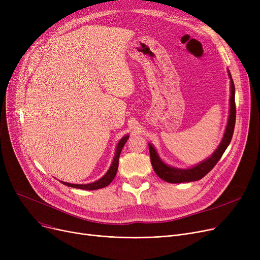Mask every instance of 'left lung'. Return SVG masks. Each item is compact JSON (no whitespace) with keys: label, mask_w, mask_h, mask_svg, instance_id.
Wrapping results in <instances>:
<instances>
[{"label":"left lung","mask_w":260,"mask_h":260,"mask_svg":"<svg viewBox=\"0 0 260 260\" xmlns=\"http://www.w3.org/2000/svg\"><path fill=\"white\" fill-rule=\"evenodd\" d=\"M229 76L231 78V99H230V116L228 125L225 128V133L221 143L218 146L215 153L204 160L199 165L190 168V169H175L167 166L163 163L160 158L158 157L155 148L152 144H148L149 148V155H151V162L153 169L157 176H159L162 180H165L170 183H181V182H189V181H197L201 179L202 177L206 176L215 166L216 163L219 161L221 156L223 155L226 147L229 146L232 137H233L234 127H235V121H236V105H235V86L233 79L231 77L229 72Z\"/></svg>","instance_id":"left-lung-1"}]
</instances>
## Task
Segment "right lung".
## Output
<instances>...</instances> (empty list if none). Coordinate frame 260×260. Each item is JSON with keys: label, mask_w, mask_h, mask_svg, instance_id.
Returning a JSON list of instances; mask_svg holds the SVG:
<instances>
[{"label": "right lung", "mask_w": 260, "mask_h": 260, "mask_svg": "<svg viewBox=\"0 0 260 260\" xmlns=\"http://www.w3.org/2000/svg\"><path fill=\"white\" fill-rule=\"evenodd\" d=\"M127 139H128V136H125V137H123L119 141V143L117 145L116 154H115V157H114L112 166H111V168H109L107 173L102 177L101 179L94 181L92 183H88V184H72V183H67V182H63V181H61V182L63 184H65V185H67V186L81 188V189H88V190L105 187L106 185H108L109 183H111L114 180V178H115V176H116L117 171H118V166H119V157H120L122 148H123V146H124V144L127 141Z\"/></svg>", "instance_id": "right-lung-1"}]
</instances>
